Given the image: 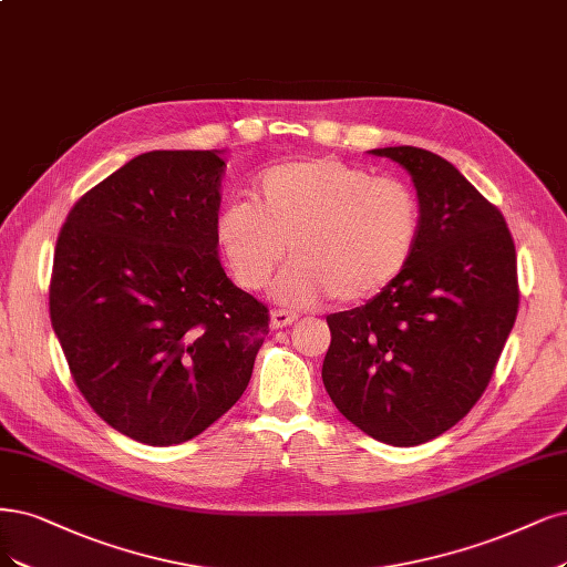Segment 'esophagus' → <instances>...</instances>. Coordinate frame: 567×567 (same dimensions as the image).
Here are the masks:
<instances>
[{
	"instance_id": "34e87169",
	"label": "esophagus",
	"mask_w": 567,
	"mask_h": 567,
	"mask_svg": "<svg viewBox=\"0 0 567 567\" xmlns=\"http://www.w3.org/2000/svg\"><path fill=\"white\" fill-rule=\"evenodd\" d=\"M298 321V317L292 315V311H286V309H275L269 315V326L271 330H279V328H286V326H292Z\"/></svg>"
}]
</instances>
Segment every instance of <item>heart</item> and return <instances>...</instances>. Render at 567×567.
Returning <instances> with one entry per match:
<instances>
[{
  "label": "heart",
  "instance_id": "1",
  "mask_svg": "<svg viewBox=\"0 0 567 567\" xmlns=\"http://www.w3.org/2000/svg\"><path fill=\"white\" fill-rule=\"evenodd\" d=\"M213 239L231 281L262 288L286 256L275 284L288 305L336 296L365 302L392 286L413 258L420 208L408 185L336 157L284 162L260 173L256 206L234 202L213 220Z\"/></svg>",
  "mask_w": 567,
  "mask_h": 567
}]
</instances>
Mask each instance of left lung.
<instances>
[{
	"mask_svg": "<svg viewBox=\"0 0 567 567\" xmlns=\"http://www.w3.org/2000/svg\"><path fill=\"white\" fill-rule=\"evenodd\" d=\"M417 192L420 239L403 275L328 315L323 386L340 413L389 445L455 426L485 392L518 311L516 248L502 213L439 154L378 147Z\"/></svg>",
	"mask_w": 567,
	"mask_h": 567,
	"instance_id": "obj_1",
	"label": "left lung"
}]
</instances>
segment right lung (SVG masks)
<instances>
[{
    "mask_svg": "<svg viewBox=\"0 0 567 567\" xmlns=\"http://www.w3.org/2000/svg\"><path fill=\"white\" fill-rule=\"evenodd\" d=\"M223 150L138 154L74 204L51 323L84 399L147 445L199 436L241 399L267 307L227 279L213 220Z\"/></svg>",
    "mask_w": 567,
    "mask_h": 567,
    "instance_id": "right-lung-1",
    "label": "right lung"
}]
</instances>
